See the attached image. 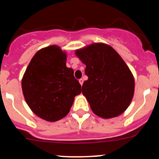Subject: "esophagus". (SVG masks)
<instances>
[{
	"label": "esophagus",
	"mask_w": 159,
	"mask_h": 159,
	"mask_svg": "<svg viewBox=\"0 0 159 159\" xmlns=\"http://www.w3.org/2000/svg\"><path fill=\"white\" fill-rule=\"evenodd\" d=\"M79 83H80V84H81V86H82V84H83L84 80L82 79V78H81V79H79Z\"/></svg>",
	"instance_id": "obj_1"
}]
</instances>
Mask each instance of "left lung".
I'll return each mask as SVG.
<instances>
[{"mask_svg": "<svg viewBox=\"0 0 159 159\" xmlns=\"http://www.w3.org/2000/svg\"><path fill=\"white\" fill-rule=\"evenodd\" d=\"M75 55L86 65L88 79L82 85V93L93 112L104 119L123 114L134 93V76L123 58L102 43L77 49Z\"/></svg>", "mask_w": 159, "mask_h": 159, "instance_id": "left-lung-1", "label": "left lung"}]
</instances>
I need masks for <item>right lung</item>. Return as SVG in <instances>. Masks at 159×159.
I'll return each instance as SVG.
<instances>
[{
    "label": "right lung",
    "mask_w": 159,
    "mask_h": 159,
    "mask_svg": "<svg viewBox=\"0 0 159 159\" xmlns=\"http://www.w3.org/2000/svg\"><path fill=\"white\" fill-rule=\"evenodd\" d=\"M67 55L55 45L34 54L21 80L25 101L36 116L48 122L61 120L69 114L81 86L66 66Z\"/></svg>",
    "instance_id": "obj_1"
}]
</instances>
